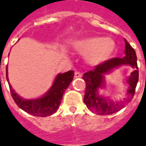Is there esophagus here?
Masks as SVG:
<instances>
[{
	"mask_svg": "<svg viewBox=\"0 0 146 146\" xmlns=\"http://www.w3.org/2000/svg\"><path fill=\"white\" fill-rule=\"evenodd\" d=\"M80 77H82L81 73L76 70V72H75V78H80Z\"/></svg>",
	"mask_w": 146,
	"mask_h": 146,
	"instance_id": "1",
	"label": "esophagus"
}]
</instances>
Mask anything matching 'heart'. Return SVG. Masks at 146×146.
<instances>
[{
  "instance_id": "obj_1",
  "label": "heart",
  "mask_w": 146,
  "mask_h": 146,
  "mask_svg": "<svg viewBox=\"0 0 146 146\" xmlns=\"http://www.w3.org/2000/svg\"><path fill=\"white\" fill-rule=\"evenodd\" d=\"M115 42L110 38L92 36L78 41L76 48L82 55H89L88 58L90 63L97 65L109 58L115 49Z\"/></svg>"
}]
</instances>
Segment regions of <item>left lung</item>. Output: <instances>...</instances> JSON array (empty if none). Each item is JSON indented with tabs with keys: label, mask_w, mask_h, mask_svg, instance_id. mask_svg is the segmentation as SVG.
I'll use <instances>...</instances> for the list:
<instances>
[{
	"label": "left lung",
	"mask_w": 146,
	"mask_h": 146,
	"mask_svg": "<svg viewBox=\"0 0 146 146\" xmlns=\"http://www.w3.org/2000/svg\"><path fill=\"white\" fill-rule=\"evenodd\" d=\"M125 44V57L123 58H113L106 60L102 63L97 65L93 70L87 71L83 76V79L86 84L84 102L87 106L88 109L97 115H106L116 113L123 108L133 98L139 79L137 54L134 48L126 40ZM121 64H130L135 70L128 80L129 88L127 98L121 103H115L108 98L99 96L98 89L104 86V75Z\"/></svg>",
	"instance_id": "obj_1"
}]
</instances>
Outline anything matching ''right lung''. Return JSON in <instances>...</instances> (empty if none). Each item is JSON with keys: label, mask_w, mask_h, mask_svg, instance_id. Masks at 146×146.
I'll return each instance as SVG.
<instances>
[{"label": "right lung", "mask_w": 146, "mask_h": 146, "mask_svg": "<svg viewBox=\"0 0 146 146\" xmlns=\"http://www.w3.org/2000/svg\"><path fill=\"white\" fill-rule=\"evenodd\" d=\"M73 70H69L63 74H59L48 93L42 98L35 100H23V98H19L17 93H14L10 84H9V86L12 98L20 109L23 110L27 113L34 116L45 117L54 114L58 109L63 93L70 85V82L73 80ZM6 79L8 80L7 71Z\"/></svg>", "instance_id": "right-lung-1"}]
</instances>
